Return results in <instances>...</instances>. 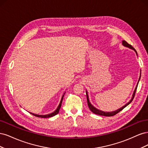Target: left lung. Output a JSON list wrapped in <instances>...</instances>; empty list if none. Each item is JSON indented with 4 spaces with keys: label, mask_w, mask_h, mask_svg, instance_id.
I'll use <instances>...</instances> for the list:
<instances>
[{
    "label": "left lung",
    "mask_w": 148,
    "mask_h": 148,
    "mask_svg": "<svg viewBox=\"0 0 148 148\" xmlns=\"http://www.w3.org/2000/svg\"><path fill=\"white\" fill-rule=\"evenodd\" d=\"M122 44H123V46L128 47V48L131 49H133V50L135 51V52H136V55H137V52H136L135 49H134L131 45H130V44H129L128 43H127L126 41H124V40H123V41H122ZM137 56H138V55H137ZM140 78H141V73H140V78H139L138 82V83H137V84H136V88H135V90H134V92H133V95H132V99H130V101L128 102H127V104H125V106H123V107H121V108H120V109H117V110H115V111H112V112H104V111H102V110L97 109L95 107H94V106L91 104L90 101H89V96H88V91H86V97H87V101H88V107H89V109H90V110H91V112H93L94 114H97V115H99L106 116V117H110V116H113V115H115V114H117V113L119 112H120L121 110H123L125 107H127L128 105H129L130 104V103L132 102V101H133V98H134V97H135V92H136V89H137V87H138V83H139V82H140Z\"/></svg>",
    "instance_id": "8db88e82"
}]
</instances>
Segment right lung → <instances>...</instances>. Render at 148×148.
Masks as SVG:
<instances>
[{
  "label": "right lung",
  "mask_w": 148,
  "mask_h": 148,
  "mask_svg": "<svg viewBox=\"0 0 148 148\" xmlns=\"http://www.w3.org/2000/svg\"><path fill=\"white\" fill-rule=\"evenodd\" d=\"M65 93V92H64L63 96H62L61 100H60V104H59V106L57 107V108L56 109V110L54 112H52V113H51V114H46V115H38V114H33V113H31V112H29V113L31 114L32 115H34V116H36V117H41V118H49V117H53V116H54V115H57L58 113H59V110H60V107H61L62 100H63V98H64Z\"/></svg>",
  "instance_id": "right-lung-1"
}]
</instances>
